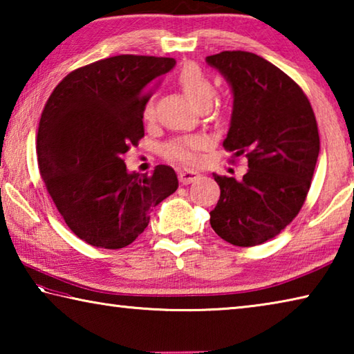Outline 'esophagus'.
Returning <instances> with one entry per match:
<instances>
[{
    "instance_id": "obj_1",
    "label": "esophagus",
    "mask_w": 354,
    "mask_h": 354,
    "mask_svg": "<svg viewBox=\"0 0 354 354\" xmlns=\"http://www.w3.org/2000/svg\"><path fill=\"white\" fill-rule=\"evenodd\" d=\"M178 178L181 184H190V183H194L195 179H198L200 175L194 170H181L178 173Z\"/></svg>"
}]
</instances>
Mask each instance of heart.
I'll use <instances>...</instances> for the list:
<instances>
[{
  "mask_svg": "<svg viewBox=\"0 0 354 354\" xmlns=\"http://www.w3.org/2000/svg\"><path fill=\"white\" fill-rule=\"evenodd\" d=\"M178 86L181 87L185 97L194 106L200 109L209 106L215 95V86L211 77L196 65H185L178 73ZM142 117L147 123H151L156 118V109L153 100H145L142 106ZM207 147L205 136H185L169 142L164 148V156L173 162L183 165H194L198 162L200 151Z\"/></svg>",
  "mask_w": 354,
  "mask_h": 354,
  "instance_id": "1",
  "label": "heart"
}]
</instances>
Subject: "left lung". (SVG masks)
Listing matches in <instances>:
<instances>
[{"mask_svg":"<svg viewBox=\"0 0 354 354\" xmlns=\"http://www.w3.org/2000/svg\"><path fill=\"white\" fill-rule=\"evenodd\" d=\"M206 62L234 93L223 147L248 162L241 181L214 175L220 200L211 226L236 247H254L278 236L306 201L320 151L319 128L301 87L263 57L221 51Z\"/></svg>","mask_w":354,"mask_h":354,"instance_id":"left-lung-1","label":"left lung"}]
</instances>
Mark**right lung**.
<instances>
[{
  "label": "right lung",
  "mask_w": 354,
  "mask_h": 354,
  "mask_svg": "<svg viewBox=\"0 0 354 354\" xmlns=\"http://www.w3.org/2000/svg\"><path fill=\"white\" fill-rule=\"evenodd\" d=\"M175 64L134 55L101 59L68 73L46 101L37 133L40 176L65 223L92 247L133 243L151 209L178 189L171 167L140 176L123 160L145 136L147 87Z\"/></svg>",
  "instance_id": "1"
}]
</instances>
